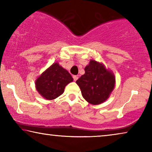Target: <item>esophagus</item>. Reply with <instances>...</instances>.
I'll return each mask as SVG.
<instances>
[{"mask_svg": "<svg viewBox=\"0 0 152 152\" xmlns=\"http://www.w3.org/2000/svg\"><path fill=\"white\" fill-rule=\"evenodd\" d=\"M73 77L74 81H77V80H78V76H77V75H73V77Z\"/></svg>", "mask_w": 152, "mask_h": 152, "instance_id": "esophagus-1", "label": "esophagus"}]
</instances>
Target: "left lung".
I'll use <instances>...</instances> for the list:
<instances>
[{
	"label": "left lung",
	"instance_id": "8db88e82",
	"mask_svg": "<svg viewBox=\"0 0 152 152\" xmlns=\"http://www.w3.org/2000/svg\"><path fill=\"white\" fill-rule=\"evenodd\" d=\"M85 74L76 81L82 95L92 104H99L109 97L115 86V77L103 64L94 60L85 68Z\"/></svg>",
	"mask_w": 152,
	"mask_h": 152
}]
</instances>
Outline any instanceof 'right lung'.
Returning a JSON list of instances; mask_svg holds the SVG:
<instances>
[{
    "label": "right lung",
    "mask_w": 152,
    "mask_h": 152,
    "mask_svg": "<svg viewBox=\"0 0 152 152\" xmlns=\"http://www.w3.org/2000/svg\"><path fill=\"white\" fill-rule=\"evenodd\" d=\"M73 81L67 70L55 63L36 81V88L45 99H54L64 93L66 85Z\"/></svg>",
    "instance_id": "1"
}]
</instances>
